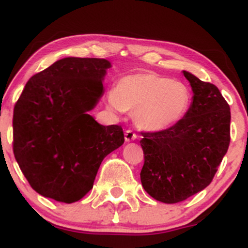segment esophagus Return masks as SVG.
Instances as JSON below:
<instances>
[{
  "instance_id": "esophagus-1",
  "label": "esophagus",
  "mask_w": 248,
  "mask_h": 248,
  "mask_svg": "<svg viewBox=\"0 0 248 248\" xmlns=\"http://www.w3.org/2000/svg\"><path fill=\"white\" fill-rule=\"evenodd\" d=\"M138 139V135H136L135 133L133 132V130L128 129L124 132V140H126V142H130V141H134Z\"/></svg>"
}]
</instances>
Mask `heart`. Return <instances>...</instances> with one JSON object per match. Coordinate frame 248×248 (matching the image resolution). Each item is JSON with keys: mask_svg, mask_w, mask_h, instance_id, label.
Returning <instances> with one entry per match:
<instances>
[{"mask_svg": "<svg viewBox=\"0 0 248 248\" xmlns=\"http://www.w3.org/2000/svg\"><path fill=\"white\" fill-rule=\"evenodd\" d=\"M109 109L135 110L138 124L161 132L178 124L191 104V93L184 82L154 72L122 77L106 96Z\"/></svg>", "mask_w": 248, "mask_h": 248, "instance_id": "obj_1", "label": "heart"}]
</instances>
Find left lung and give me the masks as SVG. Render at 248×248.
I'll list each match as a JSON object with an SVG mask.
<instances>
[{
    "mask_svg": "<svg viewBox=\"0 0 248 248\" xmlns=\"http://www.w3.org/2000/svg\"><path fill=\"white\" fill-rule=\"evenodd\" d=\"M192 90L186 114L175 126L143 133V189L156 201L173 204L211 183L229 149L230 106L215 85L183 71Z\"/></svg>",
    "mask_w": 248,
    "mask_h": 248,
    "instance_id": "obj_1",
    "label": "left lung"
}]
</instances>
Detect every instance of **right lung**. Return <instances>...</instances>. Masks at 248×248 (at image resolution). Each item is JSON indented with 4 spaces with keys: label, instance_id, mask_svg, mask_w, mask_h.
Here are the masks:
<instances>
[{
    "label": "right lung",
    "instance_id": "1",
    "mask_svg": "<svg viewBox=\"0 0 248 248\" xmlns=\"http://www.w3.org/2000/svg\"><path fill=\"white\" fill-rule=\"evenodd\" d=\"M112 64L66 57L31 77L14 108V155L39 195L75 203L93 187L102 160L124 142L120 126L90 113Z\"/></svg>",
    "mask_w": 248,
    "mask_h": 248
}]
</instances>
